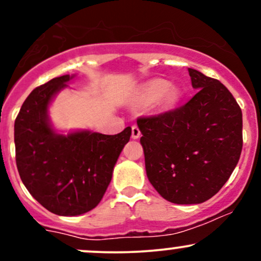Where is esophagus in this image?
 <instances>
[{
	"instance_id": "obj_1",
	"label": "esophagus",
	"mask_w": 261,
	"mask_h": 261,
	"mask_svg": "<svg viewBox=\"0 0 261 261\" xmlns=\"http://www.w3.org/2000/svg\"><path fill=\"white\" fill-rule=\"evenodd\" d=\"M140 136H141V131L139 126H137V125H134V126L131 127V137H133L134 140H136L139 139Z\"/></svg>"
}]
</instances>
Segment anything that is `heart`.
Returning a JSON list of instances; mask_svg holds the SVG:
<instances>
[{
	"instance_id": "1",
	"label": "heart",
	"mask_w": 261,
	"mask_h": 261,
	"mask_svg": "<svg viewBox=\"0 0 261 261\" xmlns=\"http://www.w3.org/2000/svg\"><path fill=\"white\" fill-rule=\"evenodd\" d=\"M141 94L145 99H160L164 107H172L180 100L182 93L178 86H170L166 80L149 81L143 86Z\"/></svg>"
}]
</instances>
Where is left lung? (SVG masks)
<instances>
[{
    "mask_svg": "<svg viewBox=\"0 0 261 261\" xmlns=\"http://www.w3.org/2000/svg\"><path fill=\"white\" fill-rule=\"evenodd\" d=\"M196 94L185 106L137 120L146 174L157 193L178 205L216 195L243 146L242 110L220 81L189 68Z\"/></svg>",
    "mask_w": 261,
    "mask_h": 261,
    "instance_id": "obj_1",
    "label": "left lung"
}]
</instances>
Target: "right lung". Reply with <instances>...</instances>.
<instances>
[{
  "label": "right lung",
  "mask_w": 261,
  "mask_h": 261,
  "mask_svg": "<svg viewBox=\"0 0 261 261\" xmlns=\"http://www.w3.org/2000/svg\"><path fill=\"white\" fill-rule=\"evenodd\" d=\"M76 74H65L37 87L14 121L16 162L20 179L37 201L59 216H79L100 202L114 167L131 136L87 128L59 133L49 109Z\"/></svg>",
  "instance_id": "obj_1"
}]
</instances>
